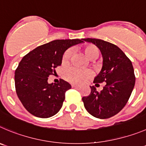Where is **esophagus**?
I'll return each mask as SVG.
<instances>
[{"label": "esophagus", "instance_id": "obj_1", "mask_svg": "<svg viewBox=\"0 0 146 146\" xmlns=\"http://www.w3.org/2000/svg\"><path fill=\"white\" fill-rule=\"evenodd\" d=\"M71 86L73 87V88H78V87H79V85H76V84H72Z\"/></svg>", "mask_w": 146, "mask_h": 146}]
</instances>
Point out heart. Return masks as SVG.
I'll list each match as a JSON object with an SVG mask.
<instances>
[{
  "label": "heart",
  "mask_w": 146,
  "mask_h": 146,
  "mask_svg": "<svg viewBox=\"0 0 146 146\" xmlns=\"http://www.w3.org/2000/svg\"><path fill=\"white\" fill-rule=\"evenodd\" d=\"M86 56L91 60L97 59L99 55V50L96 46L88 44L84 47ZM72 55V50L68 49L62 54V62L67 63L70 60ZM94 76V73L92 70L86 68H80L78 67H70L64 71L63 76L66 81L73 84H82L90 79Z\"/></svg>",
  "instance_id": "obj_1"
}]
</instances>
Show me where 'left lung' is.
Here are the masks:
<instances>
[{"instance_id":"obj_1","label":"left lung","mask_w":146,"mask_h":146,"mask_svg":"<svg viewBox=\"0 0 146 146\" xmlns=\"http://www.w3.org/2000/svg\"><path fill=\"white\" fill-rule=\"evenodd\" d=\"M100 50L103 57L102 70L94 83L105 82L101 92L90 86L91 93L82 101L89 114L99 119H107L119 113L126 105L135 83L133 64L126 54L115 44L99 39L87 38Z\"/></svg>"}]
</instances>
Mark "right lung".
I'll return each instance as SVG.
<instances>
[{"mask_svg":"<svg viewBox=\"0 0 146 146\" xmlns=\"http://www.w3.org/2000/svg\"><path fill=\"white\" fill-rule=\"evenodd\" d=\"M83 39H56L39 46L27 54L15 70L17 96L26 110L37 117L48 118L59 111L70 84L60 79L58 84L47 80L62 63L67 49Z\"/></svg>","mask_w":146,"mask_h":146,"instance_id":"right-lung-1","label":"right lung"}]
</instances>
